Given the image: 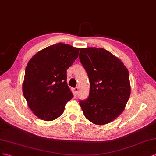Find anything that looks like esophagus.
<instances>
[{
    "label": "esophagus",
    "mask_w": 156,
    "mask_h": 156,
    "mask_svg": "<svg viewBox=\"0 0 156 156\" xmlns=\"http://www.w3.org/2000/svg\"><path fill=\"white\" fill-rule=\"evenodd\" d=\"M78 92V87H76L74 88V93L75 95H77V93Z\"/></svg>",
    "instance_id": "obj_1"
}]
</instances>
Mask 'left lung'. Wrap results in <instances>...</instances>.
Here are the masks:
<instances>
[{
  "mask_svg": "<svg viewBox=\"0 0 156 156\" xmlns=\"http://www.w3.org/2000/svg\"><path fill=\"white\" fill-rule=\"evenodd\" d=\"M79 59L90 82L87 99L79 101L84 115L97 125L108 123L123 112L129 98V71L103 48H81Z\"/></svg>",
  "mask_w": 156,
  "mask_h": 156,
  "instance_id": "8db88e82",
  "label": "left lung"
}]
</instances>
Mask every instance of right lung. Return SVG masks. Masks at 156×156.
<instances>
[{
  "label": "right lung",
  "instance_id": "right-lung-1",
  "mask_svg": "<svg viewBox=\"0 0 156 156\" xmlns=\"http://www.w3.org/2000/svg\"><path fill=\"white\" fill-rule=\"evenodd\" d=\"M80 48L57 43L38 52L26 66L23 93L29 107L42 120L52 121L63 113L73 97L66 83V70Z\"/></svg>",
  "mask_w": 156,
  "mask_h": 156
}]
</instances>
